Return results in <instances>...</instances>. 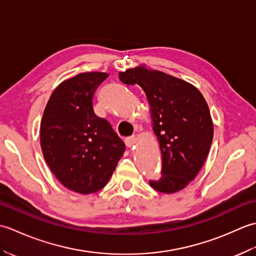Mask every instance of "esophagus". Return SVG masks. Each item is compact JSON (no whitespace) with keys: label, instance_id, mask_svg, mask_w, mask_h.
Segmentation results:
<instances>
[{"label":"esophagus","instance_id":"esophagus-1","mask_svg":"<svg viewBox=\"0 0 256 256\" xmlns=\"http://www.w3.org/2000/svg\"><path fill=\"white\" fill-rule=\"evenodd\" d=\"M136 142H138V140H136V138L135 136H131V138H126L125 140V145L128 146V148H134V145L136 144Z\"/></svg>","mask_w":256,"mask_h":256}]
</instances>
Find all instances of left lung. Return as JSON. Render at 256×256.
Returning a JSON list of instances; mask_svg holds the SVG:
<instances>
[{
    "label": "left lung",
    "instance_id": "obj_1",
    "mask_svg": "<svg viewBox=\"0 0 256 256\" xmlns=\"http://www.w3.org/2000/svg\"><path fill=\"white\" fill-rule=\"evenodd\" d=\"M125 84L140 86L150 104L153 131L162 153V176L152 188L174 194L198 175L209 154L214 123L201 92L170 74L138 66L118 72Z\"/></svg>",
    "mask_w": 256,
    "mask_h": 256
}]
</instances>
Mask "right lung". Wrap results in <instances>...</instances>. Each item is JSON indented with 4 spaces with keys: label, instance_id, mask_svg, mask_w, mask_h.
Here are the masks:
<instances>
[{
    "label": "right lung",
    "instance_id": "right-lung-1",
    "mask_svg": "<svg viewBox=\"0 0 256 256\" xmlns=\"http://www.w3.org/2000/svg\"><path fill=\"white\" fill-rule=\"evenodd\" d=\"M106 72H82L62 81L47 102L40 146L50 170L72 192L88 194L108 184L125 144L106 120L96 116L94 91Z\"/></svg>",
    "mask_w": 256,
    "mask_h": 256
}]
</instances>
